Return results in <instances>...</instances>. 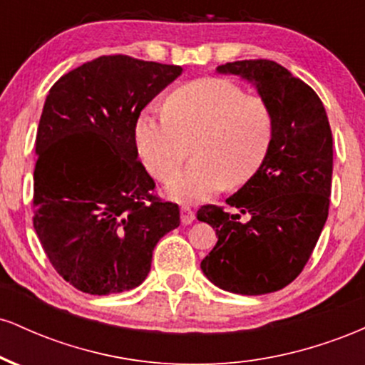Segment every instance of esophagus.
<instances>
[{
    "label": "esophagus",
    "instance_id": "obj_1",
    "mask_svg": "<svg viewBox=\"0 0 365 365\" xmlns=\"http://www.w3.org/2000/svg\"><path fill=\"white\" fill-rule=\"evenodd\" d=\"M180 216H182V223L183 225H190L192 221L195 220L194 209L188 207V206H182V209H180Z\"/></svg>",
    "mask_w": 365,
    "mask_h": 365
}]
</instances>
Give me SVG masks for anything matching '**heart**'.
<instances>
[{"label": "heart", "mask_w": 365, "mask_h": 365, "mask_svg": "<svg viewBox=\"0 0 365 365\" xmlns=\"http://www.w3.org/2000/svg\"><path fill=\"white\" fill-rule=\"evenodd\" d=\"M197 140L196 163L166 183L178 202H200L257 173L273 140V115L255 96L225 78H199L166 98L165 113L142 111L135 123L140 159L154 177L170 178Z\"/></svg>", "instance_id": "b5f03b06"}]
</instances>
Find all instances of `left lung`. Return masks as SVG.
I'll list each match as a JSON object with an SVG mask.
<instances>
[{"mask_svg": "<svg viewBox=\"0 0 365 365\" xmlns=\"http://www.w3.org/2000/svg\"><path fill=\"white\" fill-rule=\"evenodd\" d=\"M216 72L257 89L273 115V140L257 173L226 199L237 215L217 206L197 211L217 237L200 269L221 290L264 295L302 273L319 240L329 209L333 135L319 96L276 61H233Z\"/></svg>", "mask_w": 365, "mask_h": 365, "instance_id": "left-lung-1", "label": "left lung"}]
</instances>
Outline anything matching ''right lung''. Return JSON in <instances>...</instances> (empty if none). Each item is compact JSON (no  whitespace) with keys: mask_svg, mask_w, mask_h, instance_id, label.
Masks as SVG:
<instances>
[{"mask_svg":"<svg viewBox=\"0 0 365 365\" xmlns=\"http://www.w3.org/2000/svg\"><path fill=\"white\" fill-rule=\"evenodd\" d=\"M182 66L113 54L83 63L46 98L36 137L34 228L65 282L91 295L132 290L180 209L153 195L139 161L140 111Z\"/></svg>","mask_w":365,"mask_h":365,"instance_id":"1","label":"right lung"}]
</instances>
